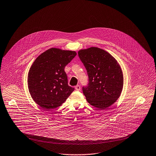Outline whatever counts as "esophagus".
Segmentation results:
<instances>
[{"instance_id": "1", "label": "esophagus", "mask_w": 156, "mask_h": 156, "mask_svg": "<svg viewBox=\"0 0 156 156\" xmlns=\"http://www.w3.org/2000/svg\"><path fill=\"white\" fill-rule=\"evenodd\" d=\"M75 88V90H77V91H79V90H80V89H81V87H80V86H79V85L76 86Z\"/></svg>"}]
</instances>
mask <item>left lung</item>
<instances>
[{
    "mask_svg": "<svg viewBox=\"0 0 156 156\" xmlns=\"http://www.w3.org/2000/svg\"><path fill=\"white\" fill-rule=\"evenodd\" d=\"M89 76V84L83 87L87 102L104 110L113 104L123 89L122 70L116 60L107 51L96 47L78 52Z\"/></svg>",
    "mask_w": 156,
    "mask_h": 156,
    "instance_id": "8db88e82",
    "label": "left lung"
}]
</instances>
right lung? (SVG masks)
Listing matches in <instances>:
<instances>
[{
    "label": "right lung",
    "mask_w": 156,
    "mask_h": 156,
    "mask_svg": "<svg viewBox=\"0 0 156 156\" xmlns=\"http://www.w3.org/2000/svg\"><path fill=\"white\" fill-rule=\"evenodd\" d=\"M76 55L75 51L53 48L40 54L32 64L28 89L41 108L49 110L60 106L74 90L68 86L64 67Z\"/></svg>",
    "instance_id": "obj_1"
}]
</instances>
